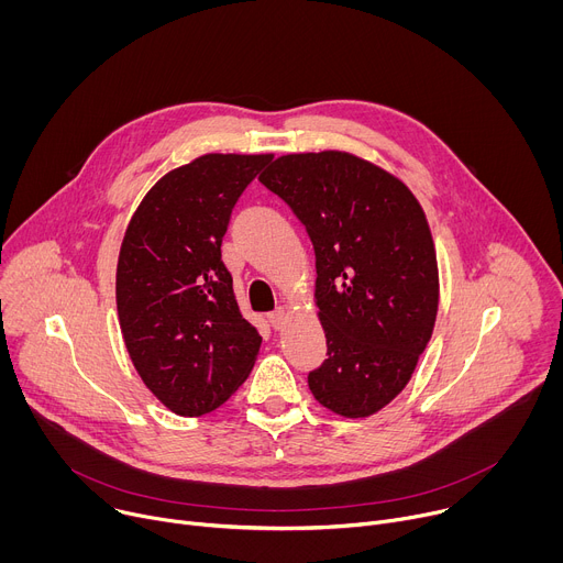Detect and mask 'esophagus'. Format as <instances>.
<instances>
[{
	"label": "esophagus",
	"instance_id": "1",
	"mask_svg": "<svg viewBox=\"0 0 563 563\" xmlns=\"http://www.w3.org/2000/svg\"><path fill=\"white\" fill-rule=\"evenodd\" d=\"M267 318H269V323H272L274 330H283L285 323H287V309L285 307H276L274 311L267 313Z\"/></svg>",
	"mask_w": 563,
	"mask_h": 563
}]
</instances>
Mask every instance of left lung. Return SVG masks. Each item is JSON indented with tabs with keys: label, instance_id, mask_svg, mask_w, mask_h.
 <instances>
[{
	"label": "left lung",
	"instance_id": "8db88e82",
	"mask_svg": "<svg viewBox=\"0 0 563 563\" xmlns=\"http://www.w3.org/2000/svg\"><path fill=\"white\" fill-rule=\"evenodd\" d=\"M261 183L305 224L328 358L307 383L320 406L363 419L408 385L439 309L432 233L415 194L345 151L276 157Z\"/></svg>",
	"mask_w": 563,
	"mask_h": 563
}]
</instances>
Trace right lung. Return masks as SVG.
Here are the masks:
<instances>
[{"mask_svg": "<svg viewBox=\"0 0 563 563\" xmlns=\"http://www.w3.org/2000/svg\"><path fill=\"white\" fill-rule=\"evenodd\" d=\"M269 159L200 155L159 178L126 227L115 274L124 345L144 385L180 417L220 408L256 363L263 339L238 309L220 245Z\"/></svg>", "mask_w": 563, "mask_h": 563, "instance_id": "obj_1", "label": "right lung"}]
</instances>
